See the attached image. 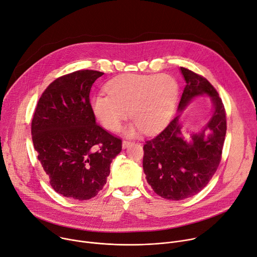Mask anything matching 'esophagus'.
<instances>
[{"mask_svg": "<svg viewBox=\"0 0 257 257\" xmlns=\"http://www.w3.org/2000/svg\"><path fill=\"white\" fill-rule=\"evenodd\" d=\"M131 145H132V143H131V142H128V141H123V143H122V148L125 150V149L129 148Z\"/></svg>", "mask_w": 257, "mask_h": 257, "instance_id": "1", "label": "esophagus"}]
</instances>
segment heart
<instances>
[{"label": "heart", "mask_w": 257, "mask_h": 257, "mask_svg": "<svg viewBox=\"0 0 257 257\" xmlns=\"http://www.w3.org/2000/svg\"><path fill=\"white\" fill-rule=\"evenodd\" d=\"M108 94L98 93L92 98V109L101 125L109 130H119L129 116L134 121L124 129L128 136L142 129L152 133L164 126L173 113L177 96L176 80L165 74H126L106 85Z\"/></svg>", "instance_id": "obj_1"}]
</instances>
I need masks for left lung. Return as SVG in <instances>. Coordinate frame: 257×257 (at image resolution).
I'll list each match as a JSON object with an SVG mask.
<instances>
[{"label":"left lung","mask_w":257,"mask_h":257,"mask_svg":"<svg viewBox=\"0 0 257 257\" xmlns=\"http://www.w3.org/2000/svg\"><path fill=\"white\" fill-rule=\"evenodd\" d=\"M179 71L185 87L178 113L168 126L144 147V171L154 192L167 200H183L201 192L214 175L226 133L225 110L217 91L205 78L188 68ZM210 97L214 110L206 125L186 139L180 116L195 98Z\"/></svg>","instance_id":"1"}]
</instances>
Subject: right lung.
<instances>
[{"label": "right lung", "instance_id": "right-lung-1", "mask_svg": "<svg viewBox=\"0 0 257 257\" xmlns=\"http://www.w3.org/2000/svg\"><path fill=\"white\" fill-rule=\"evenodd\" d=\"M103 73L78 71L56 79L39 99L33 143L54 191L89 200L102 190L122 142L96 124L90 91Z\"/></svg>", "mask_w": 257, "mask_h": 257}]
</instances>
